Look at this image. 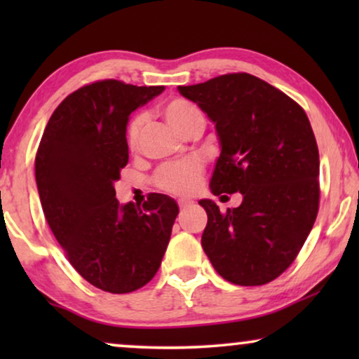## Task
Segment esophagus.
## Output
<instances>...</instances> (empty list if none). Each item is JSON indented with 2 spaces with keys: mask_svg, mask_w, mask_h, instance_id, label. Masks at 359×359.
Here are the masks:
<instances>
[{
  "mask_svg": "<svg viewBox=\"0 0 359 359\" xmlns=\"http://www.w3.org/2000/svg\"><path fill=\"white\" fill-rule=\"evenodd\" d=\"M191 204H193V203H191L189 199H180V201H178V205H180V209H181V210L188 209Z\"/></svg>",
  "mask_w": 359,
  "mask_h": 359,
  "instance_id": "esophagus-1",
  "label": "esophagus"
}]
</instances>
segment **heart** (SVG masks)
<instances>
[{
	"instance_id": "b5f03b06",
	"label": "heart",
	"mask_w": 359,
	"mask_h": 359,
	"mask_svg": "<svg viewBox=\"0 0 359 359\" xmlns=\"http://www.w3.org/2000/svg\"><path fill=\"white\" fill-rule=\"evenodd\" d=\"M163 116L180 134L186 137L193 134L194 130L201 129V127L204 129L205 126L203 111L194 102L183 100V97H175V100L166 102L163 106ZM145 124L147 116L142 114V112L130 119L126 132L127 145H129L130 150H135L139 147ZM201 175H203V166L198 161H184V163H171L161 166L156 171L154 181L165 193L186 196L193 193L196 186H198Z\"/></svg>"
}]
</instances>
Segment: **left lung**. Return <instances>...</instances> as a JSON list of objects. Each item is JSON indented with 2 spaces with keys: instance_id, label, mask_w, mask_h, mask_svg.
Instances as JSON below:
<instances>
[{
  "instance_id": "8db88e82",
  "label": "left lung",
  "mask_w": 359,
  "mask_h": 359,
  "mask_svg": "<svg viewBox=\"0 0 359 359\" xmlns=\"http://www.w3.org/2000/svg\"><path fill=\"white\" fill-rule=\"evenodd\" d=\"M178 91L215 124L220 156L210 191L242 193L220 212L210 199L203 248L215 271L238 286H262L291 266L318 212V149L307 114L278 88L229 73Z\"/></svg>"
}]
</instances>
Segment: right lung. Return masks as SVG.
Returning <instances> with one entry per match:
<instances>
[{
  "label": "right lung",
  "mask_w": 359,
  "mask_h": 359,
  "mask_svg": "<svg viewBox=\"0 0 359 359\" xmlns=\"http://www.w3.org/2000/svg\"><path fill=\"white\" fill-rule=\"evenodd\" d=\"M165 86L102 80L63 100L43 130L36 181L48 227L72 266L112 294L145 286L158 271L180 209L151 193L119 204L114 183L129 161V116Z\"/></svg>",
  "instance_id": "right-lung-1"
}]
</instances>
